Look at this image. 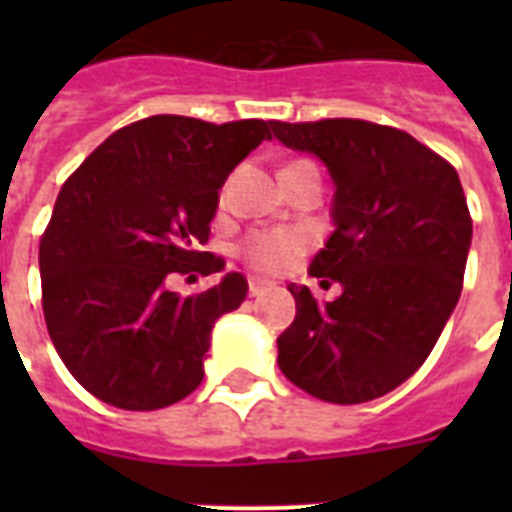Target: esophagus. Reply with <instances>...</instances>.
Wrapping results in <instances>:
<instances>
[{"label":"esophagus","instance_id":"esophagus-1","mask_svg":"<svg viewBox=\"0 0 512 512\" xmlns=\"http://www.w3.org/2000/svg\"><path fill=\"white\" fill-rule=\"evenodd\" d=\"M268 287H271V284H268L265 279H260V276H252V279H249V295H252V297L263 295Z\"/></svg>","mask_w":512,"mask_h":512}]
</instances>
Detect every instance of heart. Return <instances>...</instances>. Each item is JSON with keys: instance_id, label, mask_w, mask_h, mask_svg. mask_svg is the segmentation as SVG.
Instances as JSON below:
<instances>
[{"instance_id": "1", "label": "heart", "mask_w": 512, "mask_h": 512, "mask_svg": "<svg viewBox=\"0 0 512 512\" xmlns=\"http://www.w3.org/2000/svg\"><path fill=\"white\" fill-rule=\"evenodd\" d=\"M305 164V162H292ZM289 164V167H292ZM305 252V236L295 231H257L241 241L239 257L257 273H284Z\"/></svg>"}]
</instances>
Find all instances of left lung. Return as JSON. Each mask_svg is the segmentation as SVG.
I'll list each match as a JSON object with an SVG mask.
<instances>
[{"mask_svg":"<svg viewBox=\"0 0 512 512\" xmlns=\"http://www.w3.org/2000/svg\"><path fill=\"white\" fill-rule=\"evenodd\" d=\"M273 135L316 154L335 180V233L311 276L342 284L332 303L289 284L295 321L279 335V369L329 404H364L409 380L460 300L468 201L452 164L409 132L364 122H273Z\"/></svg>","mask_w":512,"mask_h":512,"instance_id":"left-lung-1","label":"left lung"}]
</instances>
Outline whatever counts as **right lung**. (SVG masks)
Here are the masks:
<instances>
[{
    "mask_svg": "<svg viewBox=\"0 0 512 512\" xmlns=\"http://www.w3.org/2000/svg\"><path fill=\"white\" fill-rule=\"evenodd\" d=\"M263 140V119L148 116L103 140L63 183L39 241L42 311L58 356L95 398L151 412L199 388L212 327L244 303L247 279L225 273L188 297L164 281L223 271L201 252L217 191Z\"/></svg>",
    "mask_w": 512,
    "mask_h": 512,
    "instance_id": "1",
    "label": "right lung"
}]
</instances>
